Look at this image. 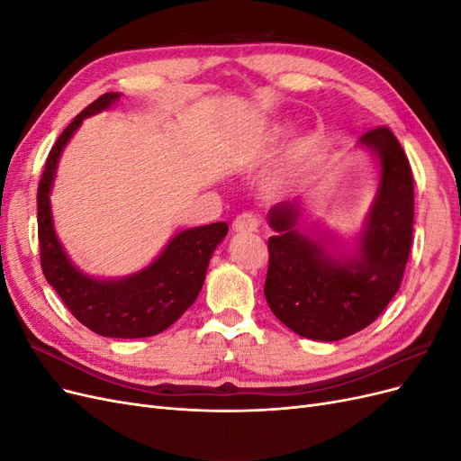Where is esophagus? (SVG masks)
I'll list each match as a JSON object with an SVG mask.
<instances>
[{
  "mask_svg": "<svg viewBox=\"0 0 461 461\" xmlns=\"http://www.w3.org/2000/svg\"><path fill=\"white\" fill-rule=\"evenodd\" d=\"M261 225V217L254 212H244L232 221V229L236 232H256Z\"/></svg>",
  "mask_w": 461,
  "mask_h": 461,
  "instance_id": "1",
  "label": "esophagus"
}]
</instances>
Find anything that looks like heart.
Instances as JSON below:
<instances>
[{"instance_id": "b5f03b06", "label": "heart", "mask_w": 461, "mask_h": 461, "mask_svg": "<svg viewBox=\"0 0 461 461\" xmlns=\"http://www.w3.org/2000/svg\"><path fill=\"white\" fill-rule=\"evenodd\" d=\"M273 183H281V178H273Z\"/></svg>"}]
</instances>
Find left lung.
<instances>
[{
	"instance_id": "left-lung-1",
	"label": "left lung",
	"mask_w": 461,
	"mask_h": 461,
	"mask_svg": "<svg viewBox=\"0 0 461 461\" xmlns=\"http://www.w3.org/2000/svg\"><path fill=\"white\" fill-rule=\"evenodd\" d=\"M381 161V186L356 258L334 259L298 229V202L276 203L265 300L300 337L332 342L366 329L400 288L413 234V176L398 138L386 127L361 136Z\"/></svg>"
}]
</instances>
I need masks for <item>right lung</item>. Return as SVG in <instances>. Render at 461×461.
Returning a JSON list of instances; mask_svg holds the SVG:
<instances>
[{
	"label": "right lung",
	"instance_id": "obj_1",
	"mask_svg": "<svg viewBox=\"0 0 461 461\" xmlns=\"http://www.w3.org/2000/svg\"><path fill=\"white\" fill-rule=\"evenodd\" d=\"M117 92L97 97L73 119L53 144L38 185L40 265L48 283L82 325L111 339H144L169 329L203 286L213 249L229 232L227 222L178 232L149 267L121 281H95L77 271L55 236L50 190L58 159L68 138L86 117L100 113L119 100Z\"/></svg>",
	"mask_w": 461,
	"mask_h": 461
}]
</instances>
